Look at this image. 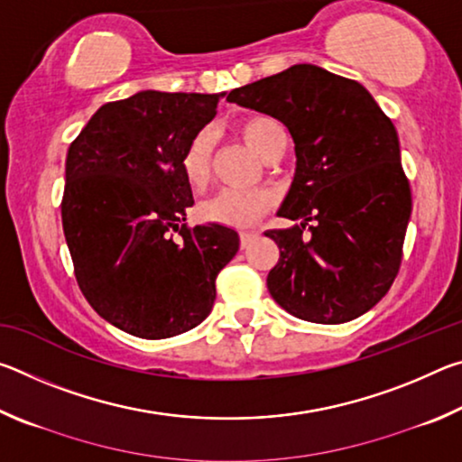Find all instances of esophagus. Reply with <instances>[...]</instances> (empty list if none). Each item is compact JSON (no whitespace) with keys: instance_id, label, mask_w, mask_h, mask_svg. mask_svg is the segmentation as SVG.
<instances>
[{"instance_id":"34e87169","label":"esophagus","mask_w":462,"mask_h":462,"mask_svg":"<svg viewBox=\"0 0 462 462\" xmlns=\"http://www.w3.org/2000/svg\"><path fill=\"white\" fill-rule=\"evenodd\" d=\"M256 238H259V232H240V246L248 248Z\"/></svg>"}]
</instances>
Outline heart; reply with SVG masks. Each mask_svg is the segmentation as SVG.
Masks as SVG:
<instances>
[{
    "label": "heart",
    "mask_w": 462,
    "mask_h": 462,
    "mask_svg": "<svg viewBox=\"0 0 462 462\" xmlns=\"http://www.w3.org/2000/svg\"><path fill=\"white\" fill-rule=\"evenodd\" d=\"M242 136L261 156L277 143L285 138V130L277 120L269 116H254L242 124ZM214 138L209 130H199L181 152L183 179L193 189H199L208 183L209 169H212ZM275 195L267 189H222L212 198L199 203L198 216L203 222H214L230 228H250L256 220L269 212Z\"/></svg>",
    "instance_id": "heart-1"
}]
</instances>
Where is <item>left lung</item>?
<instances>
[{"mask_svg": "<svg viewBox=\"0 0 462 462\" xmlns=\"http://www.w3.org/2000/svg\"><path fill=\"white\" fill-rule=\"evenodd\" d=\"M226 99L285 124L295 144V175L277 214L301 224L264 232L279 246L267 277L273 300L316 324L366 314L400 271L411 216L393 122L361 83L308 62Z\"/></svg>", "mask_w": 462, "mask_h": 462, "instance_id": "1", "label": "left lung"}]
</instances>
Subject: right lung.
Listing matches in <instances>:
<instances>
[{"label":"right lung","mask_w":462,"mask_h":462,"mask_svg":"<svg viewBox=\"0 0 462 462\" xmlns=\"http://www.w3.org/2000/svg\"><path fill=\"white\" fill-rule=\"evenodd\" d=\"M224 96L138 91L101 106L69 146L60 214L77 283L106 322L138 338L201 324L238 253L228 226L187 228L193 195L179 167Z\"/></svg>","instance_id":"right-lung-1"}]
</instances>
